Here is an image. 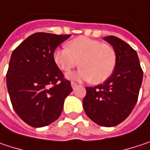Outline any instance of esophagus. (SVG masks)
Here are the masks:
<instances>
[{
	"label": "esophagus",
	"mask_w": 150,
	"mask_h": 150,
	"mask_svg": "<svg viewBox=\"0 0 150 150\" xmlns=\"http://www.w3.org/2000/svg\"><path fill=\"white\" fill-rule=\"evenodd\" d=\"M71 87H72V88L75 89L76 87H77V84L75 83V82H71Z\"/></svg>",
	"instance_id": "1"
}]
</instances>
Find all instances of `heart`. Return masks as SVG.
Returning <instances> with one entry per match:
<instances>
[{
  "label": "heart",
  "mask_w": 150,
  "mask_h": 150,
  "mask_svg": "<svg viewBox=\"0 0 150 150\" xmlns=\"http://www.w3.org/2000/svg\"><path fill=\"white\" fill-rule=\"evenodd\" d=\"M53 59L58 68L69 72L80 64L81 68L67 75V78L76 81H90L100 84L114 72L117 56L114 49L107 44L87 37H78L69 41L66 48L57 49Z\"/></svg>",
  "instance_id": "b5f03b06"
}]
</instances>
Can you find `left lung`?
<instances>
[{"instance_id":"left-lung-1","label":"left lung","mask_w":150,"mask_h":150,"mask_svg":"<svg viewBox=\"0 0 150 150\" xmlns=\"http://www.w3.org/2000/svg\"><path fill=\"white\" fill-rule=\"evenodd\" d=\"M104 40L114 49L117 63L114 72L103 84L87 87L83 107L89 118L105 127L116 126L132 112L143 81V70L133 48L115 36Z\"/></svg>"}]
</instances>
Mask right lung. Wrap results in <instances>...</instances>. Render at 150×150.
<instances>
[{
	"mask_svg": "<svg viewBox=\"0 0 150 150\" xmlns=\"http://www.w3.org/2000/svg\"><path fill=\"white\" fill-rule=\"evenodd\" d=\"M70 35L37 33L29 36L11 56L7 87L15 112L27 125L44 127L62 113L72 92L53 59V53Z\"/></svg>",
	"mask_w": 150,
	"mask_h": 150,
	"instance_id": "obj_1",
	"label": "right lung"
}]
</instances>
